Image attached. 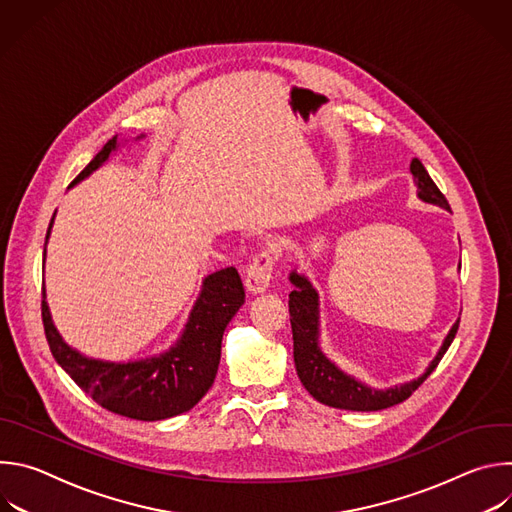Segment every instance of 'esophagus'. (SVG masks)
I'll use <instances>...</instances> for the list:
<instances>
[{
    "instance_id": "esophagus-1",
    "label": "esophagus",
    "mask_w": 512,
    "mask_h": 512,
    "mask_svg": "<svg viewBox=\"0 0 512 512\" xmlns=\"http://www.w3.org/2000/svg\"><path fill=\"white\" fill-rule=\"evenodd\" d=\"M273 265H275V253L271 249H261L253 257L245 275V285L251 294H261V291L269 287Z\"/></svg>"
}]
</instances>
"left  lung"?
Segmentation results:
<instances>
[{
  "label": "left lung",
  "mask_w": 512,
  "mask_h": 512,
  "mask_svg": "<svg viewBox=\"0 0 512 512\" xmlns=\"http://www.w3.org/2000/svg\"><path fill=\"white\" fill-rule=\"evenodd\" d=\"M411 174L417 184V194L421 200L437 204L450 210V204L442 190L435 186L431 176L427 174L425 166L413 158L411 162ZM289 281L294 283V291L289 294V322L291 332H294V360L296 371L306 387V391L320 403L336 409H348V411H379L393 407L397 403H403L409 399L415 389L421 387V383L433 373V369L440 364L442 356L450 348L452 340L456 338L460 320L452 326L450 334L444 340V346L437 352V356L431 360L429 369L415 381L405 383L401 387L377 391L367 385L354 381L352 377L344 375L338 367L322 354L318 348V294L312 287V283L300 275L291 273Z\"/></svg>",
  "instance_id": "1"
}]
</instances>
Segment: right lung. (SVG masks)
Wrapping results in <instances>:
<instances>
[{
  "label": "right lung",
  "mask_w": 512,
  "mask_h": 512,
  "mask_svg": "<svg viewBox=\"0 0 512 512\" xmlns=\"http://www.w3.org/2000/svg\"><path fill=\"white\" fill-rule=\"evenodd\" d=\"M115 148L117 137L103 145V150L72 180V184L81 182L97 170ZM52 221L48 225L46 241ZM243 302L245 287L235 267L208 275L178 344L156 358L127 364L87 358L66 346L52 324L44 300L42 324L52 356L70 379L93 397V401L123 417L158 421L190 411L212 387L218 362H221L223 332Z\"/></svg>",
  "instance_id": "add662e5"
}]
</instances>
